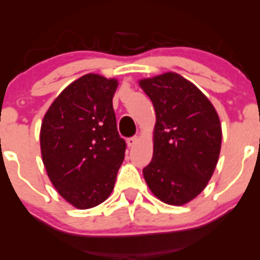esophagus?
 Here are the masks:
<instances>
[{
    "instance_id": "1",
    "label": "esophagus",
    "mask_w": 260,
    "mask_h": 260,
    "mask_svg": "<svg viewBox=\"0 0 260 260\" xmlns=\"http://www.w3.org/2000/svg\"><path fill=\"white\" fill-rule=\"evenodd\" d=\"M137 143H138V137H132V138L127 139V145L129 148H133Z\"/></svg>"
}]
</instances>
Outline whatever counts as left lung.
Here are the masks:
<instances>
[{
    "label": "left lung",
    "mask_w": 260,
    "mask_h": 260,
    "mask_svg": "<svg viewBox=\"0 0 260 260\" xmlns=\"http://www.w3.org/2000/svg\"><path fill=\"white\" fill-rule=\"evenodd\" d=\"M155 109L153 159L143 169L161 202L183 205L201 194L221 149V123L210 100L175 72L139 80Z\"/></svg>",
    "instance_id": "8db88e82"
}]
</instances>
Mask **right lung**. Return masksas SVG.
Wrapping results in <instances>:
<instances>
[{
	"instance_id": "add662e5",
	"label": "right lung",
	"mask_w": 260,
	"mask_h": 260,
	"mask_svg": "<svg viewBox=\"0 0 260 260\" xmlns=\"http://www.w3.org/2000/svg\"><path fill=\"white\" fill-rule=\"evenodd\" d=\"M116 78L88 73L53 100L40 129L41 157L58 194L77 209H90L111 194L126 142L116 124Z\"/></svg>"
}]
</instances>
